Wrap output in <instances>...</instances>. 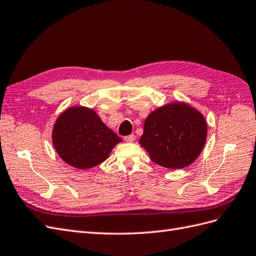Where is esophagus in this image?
<instances>
[{
  "label": "esophagus",
  "instance_id": "34e87169",
  "mask_svg": "<svg viewBox=\"0 0 256 256\" xmlns=\"http://www.w3.org/2000/svg\"><path fill=\"white\" fill-rule=\"evenodd\" d=\"M124 140H125V142H127V143H131L136 140V136H134V134H129V136L124 138Z\"/></svg>",
  "mask_w": 256,
  "mask_h": 256
}]
</instances>
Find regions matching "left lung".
I'll use <instances>...</instances> for the list:
<instances>
[{
  "label": "left lung",
  "mask_w": 256,
  "mask_h": 256,
  "mask_svg": "<svg viewBox=\"0 0 256 256\" xmlns=\"http://www.w3.org/2000/svg\"><path fill=\"white\" fill-rule=\"evenodd\" d=\"M206 138L207 122L203 114L188 104L177 102L148 114L138 142L154 162L176 170L196 160Z\"/></svg>",
  "instance_id": "1"
}]
</instances>
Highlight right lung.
I'll use <instances>...</instances> for the list:
<instances>
[{
    "label": "right lung",
    "mask_w": 256,
    "mask_h": 256,
    "mask_svg": "<svg viewBox=\"0 0 256 256\" xmlns=\"http://www.w3.org/2000/svg\"><path fill=\"white\" fill-rule=\"evenodd\" d=\"M122 138L108 128L90 108L74 106L62 113L54 122L52 143L67 164L79 170L97 166Z\"/></svg>",
    "instance_id": "add662e5"
}]
</instances>
